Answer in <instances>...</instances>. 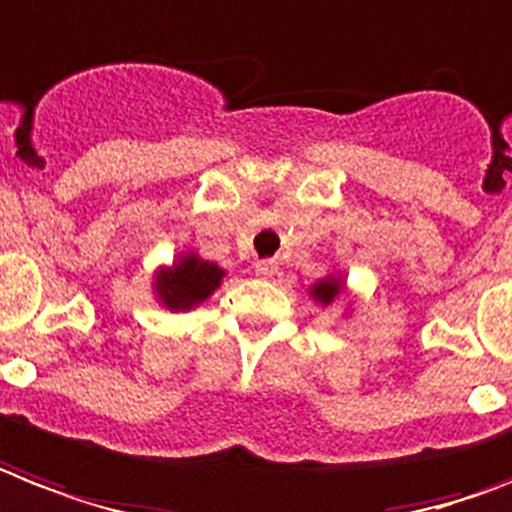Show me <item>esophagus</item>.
Here are the masks:
<instances>
[{
    "label": "esophagus",
    "mask_w": 512,
    "mask_h": 512,
    "mask_svg": "<svg viewBox=\"0 0 512 512\" xmlns=\"http://www.w3.org/2000/svg\"><path fill=\"white\" fill-rule=\"evenodd\" d=\"M255 273L260 278H273L278 273V265L273 263V260H260V263L255 265Z\"/></svg>",
    "instance_id": "esophagus-1"
}]
</instances>
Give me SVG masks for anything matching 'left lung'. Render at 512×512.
Masks as SVG:
<instances>
[{"mask_svg": "<svg viewBox=\"0 0 512 512\" xmlns=\"http://www.w3.org/2000/svg\"><path fill=\"white\" fill-rule=\"evenodd\" d=\"M342 292H344V278L339 276V273H331V276L321 278V281H315V284L310 286V297L323 307L331 305V302H334Z\"/></svg>", "mask_w": 512, "mask_h": 512, "instance_id": "left-lung-1", "label": "left lung"}]
</instances>
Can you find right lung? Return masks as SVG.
Listing matches in <instances>:
<instances>
[{
    "mask_svg": "<svg viewBox=\"0 0 512 512\" xmlns=\"http://www.w3.org/2000/svg\"><path fill=\"white\" fill-rule=\"evenodd\" d=\"M223 276L226 270L218 263L202 260L197 252H181V257H176L168 268L157 270L152 289L165 310L189 313L210 299V294L223 284Z\"/></svg>",
    "mask_w": 512,
    "mask_h": 512,
    "instance_id": "right-lung-1",
    "label": "right lung"
}]
</instances>
